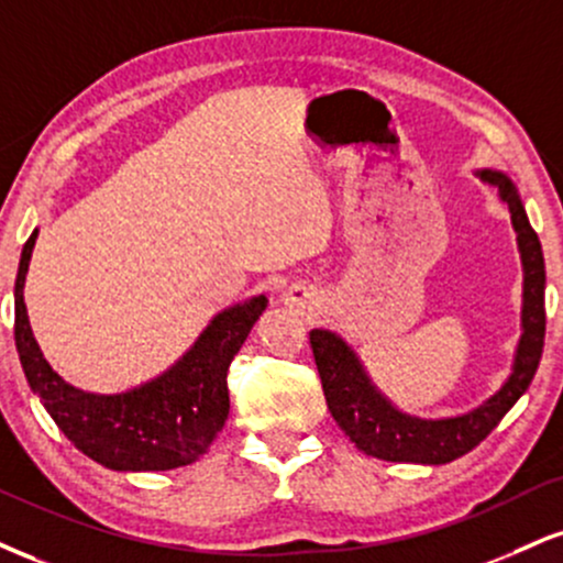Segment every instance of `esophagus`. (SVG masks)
I'll use <instances>...</instances> for the list:
<instances>
[{
    "label": "esophagus",
    "instance_id": "esophagus-1",
    "mask_svg": "<svg viewBox=\"0 0 563 563\" xmlns=\"http://www.w3.org/2000/svg\"><path fill=\"white\" fill-rule=\"evenodd\" d=\"M309 301H311V294H309L307 288H301V286L288 288V294H286V303H290V307H307Z\"/></svg>",
    "mask_w": 563,
    "mask_h": 563
}]
</instances>
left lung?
Wrapping results in <instances>:
<instances>
[{"label":"left lung","mask_w":563,"mask_h":563,"mask_svg":"<svg viewBox=\"0 0 563 563\" xmlns=\"http://www.w3.org/2000/svg\"><path fill=\"white\" fill-rule=\"evenodd\" d=\"M483 180L498 188L504 205H509L511 222L517 228L521 264H525V311H521V333L517 362L509 383L490 401L456 419L406 417L396 411L385 398L372 388L362 364L341 338L328 330H311L309 343L320 372L324 401L338 428L346 432L351 443L367 456L385 462H415V464H445L470 453L475 445L498 428L506 411L519 401L530 388L545 343V262L540 239L527 220L511 180L500 173L483 170Z\"/></svg>","instance_id":"8db88e82"}]
</instances>
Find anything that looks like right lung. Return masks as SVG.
<instances>
[{
  "mask_svg": "<svg viewBox=\"0 0 563 563\" xmlns=\"http://www.w3.org/2000/svg\"><path fill=\"white\" fill-rule=\"evenodd\" d=\"M36 230L25 241L15 277V346L25 380L67 440L93 462L120 472H165L196 462L230 411L228 369L267 299L217 314L194 349L157 380L118 396H93L54 372L33 341L23 286Z\"/></svg>",
  "mask_w": 563,
  "mask_h": 563,
  "instance_id": "1",
  "label": "right lung"
}]
</instances>
